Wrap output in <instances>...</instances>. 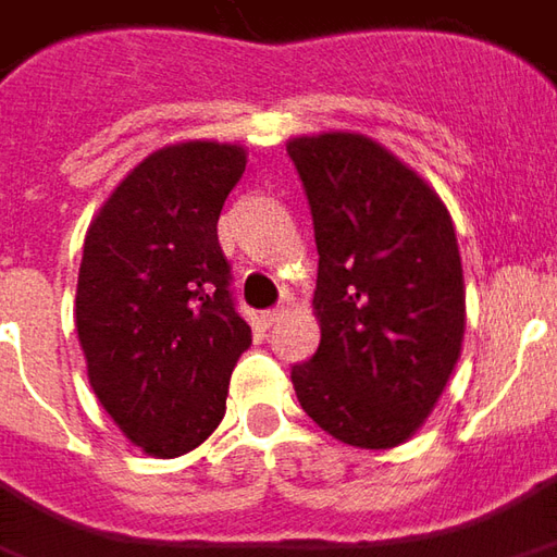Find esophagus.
I'll use <instances>...</instances> for the list:
<instances>
[{
    "instance_id": "1",
    "label": "esophagus",
    "mask_w": 557,
    "mask_h": 557,
    "mask_svg": "<svg viewBox=\"0 0 557 557\" xmlns=\"http://www.w3.org/2000/svg\"><path fill=\"white\" fill-rule=\"evenodd\" d=\"M287 315V309L285 306H278V309H270V312H263V324H267V327H272V324H278V321H282V318Z\"/></svg>"
}]
</instances>
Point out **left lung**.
Masks as SVG:
<instances>
[{"label": "left lung", "instance_id": "left-lung-1", "mask_svg": "<svg viewBox=\"0 0 557 557\" xmlns=\"http://www.w3.org/2000/svg\"><path fill=\"white\" fill-rule=\"evenodd\" d=\"M312 206L321 343L290 370L306 416L333 440H412L461 358L467 297L446 202L370 136H294Z\"/></svg>", "mask_w": 557, "mask_h": 557}]
</instances>
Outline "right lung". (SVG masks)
Segmentation results:
<instances>
[{
    "label": "right lung",
    "instance_id": "1",
    "mask_svg": "<svg viewBox=\"0 0 557 557\" xmlns=\"http://www.w3.org/2000/svg\"><path fill=\"white\" fill-rule=\"evenodd\" d=\"M242 145L157 148L109 194L84 236L75 327L96 400L133 446L178 458L227 412L230 373L251 345L218 245Z\"/></svg>",
    "mask_w": 557,
    "mask_h": 557
}]
</instances>
